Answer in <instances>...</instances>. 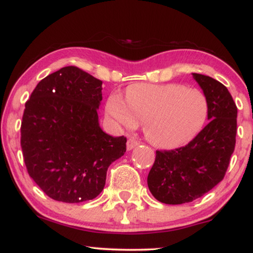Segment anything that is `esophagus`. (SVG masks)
<instances>
[{
  "label": "esophagus",
  "mask_w": 253,
  "mask_h": 253,
  "mask_svg": "<svg viewBox=\"0 0 253 253\" xmlns=\"http://www.w3.org/2000/svg\"><path fill=\"white\" fill-rule=\"evenodd\" d=\"M140 142L135 139H133V137H129L128 141H127V149L128 150H132L133 148H135L136 146H139Z\"/></svg>",
  "instance_id": "1"
}]
</instances>
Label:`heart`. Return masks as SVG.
<instances>
[{
  "mask_svg": "<svg viewBox=\"0 0 253 253\" xmlns=\"http://www.w3.org/2000/svg\"><path fill=\"white\" fill-rule=\"evenodd\" d=\"M106 111L126 128L144 124L147 139L161 148H177L194 139L208 118L207 97L181 84H134L126 100L113 93Z\"/></svg>",
  "mask_w": 253,
  "mask_h": 253,
  "instance_id": "1",
  "label": "heart"
}]
</instances>
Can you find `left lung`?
<instances>
[{
    "instance_id": "left-lung-1",
    "label": "left lung",
    "mask_w": 253,
    "mask_h": 253,
    "mask_svg": "<svg viewBox=\"0 0 253 253\" xmlns=\"http://www.w3.org/2000/svg\"><path fill=\"white\" fill-rule=\"evenodd\" d=\"M193 79L207 97L210 123L185 147L156 151L147 181L163 204L191 203L216 186L236 144L237 106L230 92L210 76L194 73Z\"/></svg>"
}]
</instances>
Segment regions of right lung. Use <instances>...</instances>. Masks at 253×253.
Segmentation results:
<instances>
[{
  "mask_svg": "<svg viewBox=\"0 0 253 253\" xmlns=\"http://www.w3.org/2000/svg\"><path fill=\"white\" fill-rule=\"evenodd\" d=\"M102 84L77 67H63L40 81L25 103L21 146L26 169L54 200H92L105 186L110 164L126 151V137L111 136L99 126Z\"/></svg>",
  "mask_w": 253,
  "mask_h": 253,
  "instance_id": "1",
  "label": "right lung"
}]
</instances>
